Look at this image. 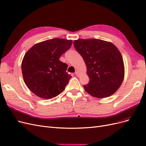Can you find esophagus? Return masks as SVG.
<instances>
[{
  "label": "esophagus",
  "mask_w": 146,
  "mask_h": 146,
  "mask_svg": "<svg viewBox=\"0 0 146 146\" xmlns=\"http://www.w3.org/2000/svg\"><path fill=\"white\" fill-rule=\"evenodd\" d=\"M75 74L77 75V76H79V75H80V74H79V72L78 71H75Z\"/></svg>",
  "instance_id": "1"
}]
</instances>
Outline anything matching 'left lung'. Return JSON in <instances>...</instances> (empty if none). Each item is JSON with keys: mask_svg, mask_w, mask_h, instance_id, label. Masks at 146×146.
<instances>
[{"mask_svg": "<svg viewBox=\"0 0 146 146\" xmlns=\"http://www.w3.org/2000/svg\"><path fill=\"white\" fill-rule=\"evenodd\" d=\"M74 45L87 66L90 81L83 85L85 90L98 98L114 94L125 75L124 63L118 48L112 43L97 39H79Z\"/></svg>", "mask_w": 146, "mask_h": 146, "instance_id": "obj_1", "label": "left lung"}]
</instances>
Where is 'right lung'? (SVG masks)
<instances>
[{"label":"right lung","instance_id":"obj_1","mask_svg":"<svg viewBox=\"0 0 146 146\" xmlns=\"http://www.w3.org/2000/svg\"><path fill=\"white\" fill-rule=\"evenodd\" d=\"M72 40L54 38L34 45L23 58V79L33 93L44 99L53 98L65 89L71 75L60 57L71 48Z\"/></svg>","mask_w":146,"mask_h":146}]
</instances>
